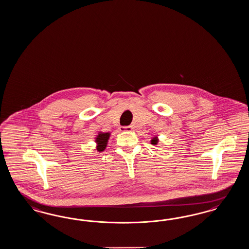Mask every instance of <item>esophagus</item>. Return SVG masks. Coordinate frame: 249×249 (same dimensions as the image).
<instances>
[{
  "instance_id": "obj_1",
  "label": "esophagus",
  "mask_w": 249,
  "mask_h": 249,
  "mask_svg": "<svg viewBox=\"0 0 249 249\" xmlns=\"http://www.w3.org/2000/svg\"><path fill=\"white\" fill-rule=\"evenodd\" d=\"M132 129H133L132 126H123L121 128V131H131Z\"/></svg>"
}]
</instances>
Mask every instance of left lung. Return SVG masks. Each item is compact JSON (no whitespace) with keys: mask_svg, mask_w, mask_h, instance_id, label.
<instances>
[{"mask_svg":"<svg viewBox=\"0 0 249 249\" xmlns=\"http://www.w3.org/2000/svg\"><path fill=\"white\" fill-rule=\"evenodd\" d=\"M158 139L155 137V138H153L152 140H151V144H153V145H157V143H158Z\"/></svg>","mask_w":249,"mask_h":249,"instance_id":"8db88e82","label":"left lung"}]
</instances>
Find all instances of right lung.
<instances>
[{
  "mask_svg": "<svg viewBox=\"0 0 249 249\" xmlns=\"http://www.w3.org/2000/svg\"><path fill=\"white\" fill-rule=\"evenodd\" d=\"M109 135L110 133L107 132V133H103V132H100L97 138H96V142L98 143L97 146V150L98 151H103L107 147V140L109 139Z\"/></svg>",
  "mask_w": 249,
  "mask_h": 249,
  "instance_id": "right-lung-1",
  "label": "right lung"
}]
</instances>
